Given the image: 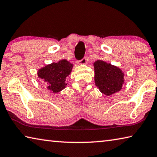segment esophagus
Returning a JSON list of instances; mask_svg holds the SVG:
<instances>
[{
	"mask_svg": "<svg viewBox=\"0 0 157 157\" xmlns=\"http://www.w3.org/2000/svg\"><path fill=\"white\" fill-rule=\"evenodd\" d=\"M86 62H87V61H86V57L83 58V59H82V60H80V61H79V62H78V63H79V64H81V65L86 64Z\"/></svg>",
	"mask_w": 157,
	"mask_h": 157,
	"instance_id": "obj_1",
	"label": "esophagus"
}]
</instances>
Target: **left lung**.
<instances>
[{"instance_id":"1","label":"left lung","mask_w":157,"mask_h":157,"mask_svg":"<svg viewBox=\"0 0 157 157\" xmlns=\"http://www.w3.org/2000/svg\"><path fill=\"white\" fill-rule=\"evenodd\" d=\"M95 84L100 91L111 95L120 91L124 83V74L119 67L101 59L94 63Z\"/></svg>"}]
</instances>
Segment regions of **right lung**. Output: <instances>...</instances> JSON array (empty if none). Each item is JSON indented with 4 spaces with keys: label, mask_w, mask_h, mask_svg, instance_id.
<instances>
[{
    "label": "right lung",
    "mask_w": 157,
    "mask_h": 157,
    "mask_svg": "<svg viewBox=\"0 0 157 157\" xmlns=\"http://www.w3.org/2000/svg\"><path fill=\"white\" fill-rule=\"evenodd\" d=\"M73 67V63L62 59L39 68L37 75L38 78L46 82L48 90L52 94H57L67 86L66 79L71 74Z\"/></svg>",
    "instance_id": "obj_1"
}]
</instances>
